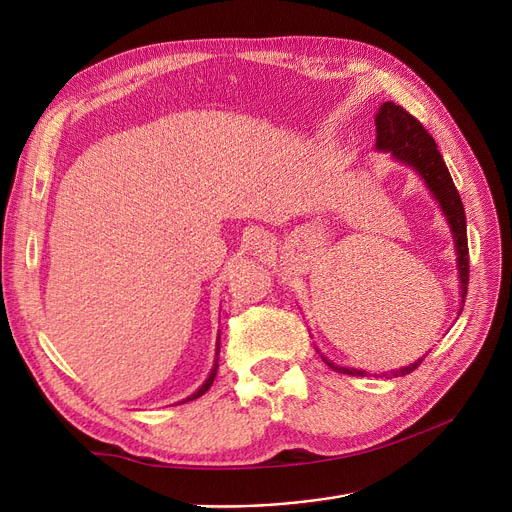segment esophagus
I'll use <instances>...</instances> for the list:
<instances>
[{
	"label": "esophagus",
	"instance_id": "esophagus-1",
	"mask_svg": "<svg viewBox=\"0 0 512 512\" xmlns=\"http://www.w3.org/2000/svg\"><path fill=\"white\" fill-rule=\"evenodd\" d=\"M257 240H259V242H265V240H261V236H257Z\"/></svg>",
	"mask_w": 512,
	"mask_h": 512
}]
</instances>
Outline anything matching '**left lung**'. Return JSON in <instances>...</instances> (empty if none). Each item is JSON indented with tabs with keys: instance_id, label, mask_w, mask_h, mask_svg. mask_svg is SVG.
Returning a JSON list of instances; mask_svg holds the SVG:
<instances>
[{
	"instance_id": "1",
	"label": "left lung",
	"mask_w": 512,
	"mask_h": 512,
	"mask_svg": "<svg viewBox=\"0 0 512 512\" xmlns=\"http://www.w3.org/2000/svg\"><path fill=\"white\" fill-rule=\"evenodd\" d=\"M375 147L380 151H390L396 159L405 161L413 166L421 178L425 180L427 188L432 191L436 201L440 203L446 220L454 234L456 245V259H459V278H461V305H465L467 297V284H469V247H467V222H465V207L461 201L459 191L450 178V172L444 164V159L436 147V141L429 134L423 124L411 116L405 107L396 105L394 101H386L378 116H375ZM463 311V309H461ZM326 361V359H324ZM423 359L415 361L409 367H402L394 371L396 378L415 371ZM334 371L346 375H365L361 369H346L326 361Z\"/></svg>"
}]
</instances>
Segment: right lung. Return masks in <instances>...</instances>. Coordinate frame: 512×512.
I'll list each match as a JSON object with an SVG mask.
<instances>
[{"instance_id":"right-lung-1","label":"right lung","mask_w":512,"mask_h":512,"mask_svg":"<svg viewBox=\"0 0 512 512\" xmlns=\"http://www.w3.org/2000/svg\"><path fill=\"white\" fill-rule=\"evenodd\" d=\"M215 373H218V359H215V363H213V369H211V373H209V378L205 380V384L193 394V396H188L186 400H195V398H199V396H203L209 388H211V384H213V380H215ZM186 400H182V402H186Z\"/></svg>"}]
</instances>
